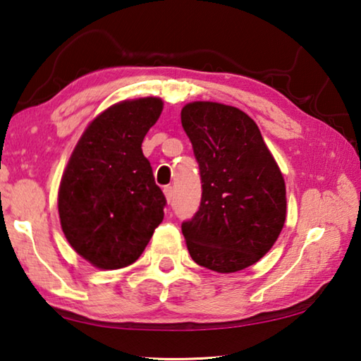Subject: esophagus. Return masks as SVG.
Wrapping results in <instances>:
<instances>
[{
	"label": "esophagus",
	"mask_w": 361,
	"mask_h": 361,
	"mask_svg": "<svg viewBox=\"0 0 361 361\" xmlns=\"http://www.w3.org/2000/svg\"><path fill=\"white\" fill-rule=\"evenodd\" d=\"M164 194H166L167 202L169 204L172 202V199H173V188L172 186H166V188H164Z\"/></svg>",
	"instance_id": "1"
}]
</instances>
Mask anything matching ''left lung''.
Here are the masks:
<instances>
[{
    "mask_svg": "<svg viewBox=\"0 0 361 361\" xmlns=\"http://www.w3.org/2000/svg\"><path fill=\"white\" fill-rule=\"evenodd\" d=\"M181 124L202 180L199 210L181 224L189 255L210 271H242L272 248L283 228L282 172L258 126L239 108L188 103Z\"/></svg>",
    "mask_w": 361,
    "mask_h": 361,
    "instance_id": "obj_1",
    "label": "left lung"
}]
</instances>
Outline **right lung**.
I'll use <instances>...</instances> for the list:
<instances>
[{"instance_id": "right-lung-1", "label": "right lung", "mask_w": 361, "mask_h": 361, "mask_svg": "<svg viewBox=\"0 0 361 361\" xmlns=\"http://www.w3.org/2000/svg\"><path fill=\"white\" fill-rule=\"evenodd\" d=\"M161 113L156 97L109 106L90 122L65 169L60 224L75 252L95 267L135 262L162 223L167 200L142 151Z\"/></svg>"}]
</instances>
